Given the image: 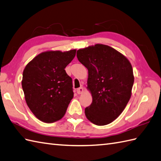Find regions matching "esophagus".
Returning <instances> with one entry per match:
<instances>
[{"label": "esophagus", "instance_id": "34e87169", "mask_svg": "<svg viewBox=\"0 0 161 161\" xmlns=\"http://www.w3.org/2000/svg\"><path fill=\"white\" fill-rule=\"evenodd\" d=\"M83 87H79V88H78L77 89V90H76V92H77V94H82V93L83 92Z\"/></svg>", "mask_w": 161, "mask_h": 161}]
</instances>
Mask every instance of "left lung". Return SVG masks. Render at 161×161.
Masks as SVG:
<instances>
[{
  "mask_svg": "<svg viewBox=\"0 0 161 161\" xmlns=\"http://www.w3.org/2000/svg\"><path fill=\"white\" fill-rule=\"evenodd\" d=\"M76 56L88 69L87 88L92 95L85 116L96 125L109 124L130 99L134 81L131 63L122 53L102 44L78 49Z\"/></svg>",
  "mask_w": 161,
  "mask_h": 161,
  "instance_id": "obj_1",
  "label": "left lung"
}]
</instances>
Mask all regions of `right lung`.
<instances>
[{"instance_id": "1", "label": "right lung", "mask_w": 161, "mask_h": 161, "mask_svg": "<svg viewBox=\"0 0 161 161\" xmlns=\"http://www.w3.org/2000/svg\"><path fill=\"white\" fill-rule=\"evenodd\" d=\"M76 52H42L23 71L22 87L26 103L42 122L50 123L61 119L73 98L72 79L65 68L74 59Z\"/></svg>"}]
</instances>
